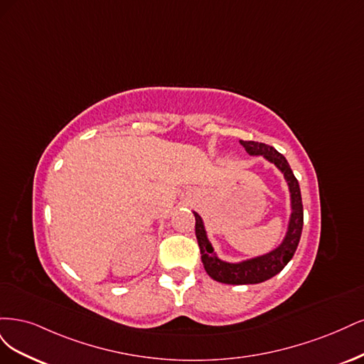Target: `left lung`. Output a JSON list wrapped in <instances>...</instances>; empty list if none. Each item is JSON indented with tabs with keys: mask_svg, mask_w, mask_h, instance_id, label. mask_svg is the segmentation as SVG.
<instances>
[{
	"mask_svg": "<svg viewBox=\"0 0 364 364\" xmlns=\"http://www.w3.org/2000/svg\"><path fill=\"white\" fill-rule=\"evenodd\" d=\"M240 145L246 149L250 156H263L267 161L274 163V165L284 173V178L289 184L290 192L291 213L287 232L283 242H281L279 246H277L274 251L264 255L254 257V259L243 260L239 263H228L220 260L216 255L212 243H210L207 237L204 222L196 212H193L195 234L198 239L199 250H201V260L205 272L213 279L224 284H259L283 271L284 266L291 260L301 239L304 225V210L299 183L295 178V175H293L286 157L283 154H279L274 146L254 142V140H240Z\"/></svg>",
	"mask_w": 364,
	"mask_h": 364,
	"instance_id": "left-lung-1",
	"label": "left lung"
}]
</instances>
